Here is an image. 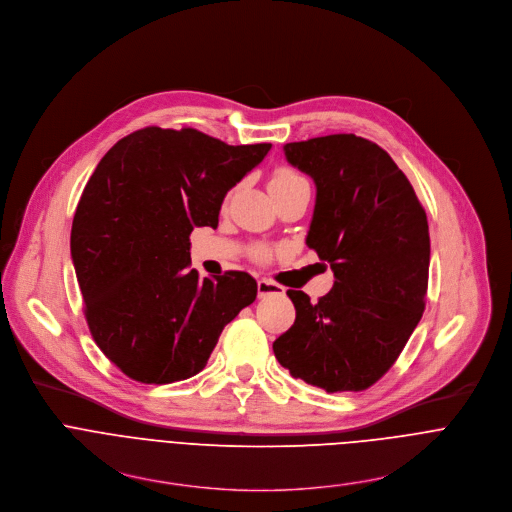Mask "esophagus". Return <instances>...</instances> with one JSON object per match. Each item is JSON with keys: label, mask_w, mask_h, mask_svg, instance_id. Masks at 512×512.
<instances>
[{"label": "esophagus", "mask_w": 512, "mask_h": 512, "mask_svg": "<svg viewBox=\"0 0 512 512\" xmlns=\"http://www.w3.org/2000/svg\"><path fill=\"white\" fill-rule=\"evenodd\" d=\"M285 289H282L278 282L270 280V278H260L258 280V297H268V295H282Z\"/></svg>", "instance_id": "esophagus-1"}]
</instances>
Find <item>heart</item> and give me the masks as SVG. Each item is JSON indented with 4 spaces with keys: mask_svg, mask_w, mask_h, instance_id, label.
<instances>
[{
    "mask_svg": "<svg viewBox=\"0 0 512 512\" xmlns=\"http://www.w3.org/2000/svg\"><path fill=\"white\" fill-rule=\"evenodd\" d=\"M305 183H307V179L301 173H297V170H293V168H278L276 173L272 175V179H270V191H274V189H287V187H295V185H305ZM256 258H260V260L268 258V250L266 248H258L256 250Z\"/></svg>",
    "mask_w": 512,
    "mask_h": 512,
    "instance_id": "obj_1",
    "label": "heart"
}]
</instances>
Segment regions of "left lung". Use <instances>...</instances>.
I'll return each mask as SVG.
<instances>
[{"instance_id":"obj_1","label":"left lung","mask_w":512,"mask_h":512,"mask_svg":"<svg viewBox=\"0 0 512 512\" xmlns=\"http://www.w3.org/2000/svg\"><path fill=\"white\" fill-rule=\"evenodd\" d=\"M317 187L307 246L335 276L317 303L287 291L293 327L272 344L295 378L325 392L366 390L401 356L425 311L429 225L386 150L356 134L285 146Z\"/></svg>"}]
</instances>
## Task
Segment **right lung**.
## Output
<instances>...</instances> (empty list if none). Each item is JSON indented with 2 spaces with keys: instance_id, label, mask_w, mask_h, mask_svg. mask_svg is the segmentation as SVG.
I'll list each match as a JSON object with an SVG mask.
<instances>
[{
  "instance_id": "right-lung-1",
  "label": "right lung",
  "mask_w": 512,
  "mask_h": 512,
  "mask_svg": "<svg viewBox=\"0 0 512 512\" xmlns=\"http://www.w3.org/2000/svg\"><path fill=\"white\" fill-rule=\"evenodd\" d=\"M272 144L230 146L195 128L148 126L113 144L79 199L71 256L89 331L142 384L201 372L221 329L258 293L242 270L199 278L193 227H217L225 193Z\"/></svg>"
}]
</instances>
